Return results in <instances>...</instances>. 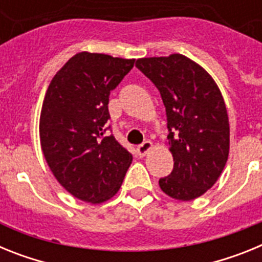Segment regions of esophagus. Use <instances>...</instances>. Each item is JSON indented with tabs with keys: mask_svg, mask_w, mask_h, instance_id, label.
I'll return each instance as SVG.
<instances>
[{
	"mask_svg": "<svg viewBox=\"0 0 262 262\" xmlns=\"http://www.w3.org/2000/svg\"><path fill=\"white\" fill-rule=\"evenodd\" d=\"M152 148V142H149V140H145L144 143H142L140 145H138L136 147V154H138V156H144L145 154H147L149 149Z\"/></svg>",
	"mask_w": 262,
	"mask_h": 262,
	"instance_id": "obj_1",
	"label": "esophagus"
}]
</instances>
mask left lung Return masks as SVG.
Instances as JSON below:
<instances>
[{"label":"left lung","instance_id":"left-lung-1","mask_svg":"<svg viewBox=\"0 0 262 262\" xmlns=\"http://www.w3.org/2000/svg\"><path fill=\"white\" fill-rule=\"evenodd\" d=\"M154 82L166 113L173 170L161 190L180 201L202 195L216 182L230 152V123L221 90L198 64L174 53L136 60Z\"/></svg>","mask_w":262,"mask_h":262}]
</instances>
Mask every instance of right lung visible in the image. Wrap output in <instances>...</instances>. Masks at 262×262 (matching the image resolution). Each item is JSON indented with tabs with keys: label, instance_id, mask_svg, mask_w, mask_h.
<instances>
[{
	"label": "right lung",
	"instance_id": "1",
	"mask_svg": "<svg viewBox=\"0 0 262 262\" xmlns=\"http://www.w3.org/2000/svg\"><path fill=\"white\" fill-rule=\"evenodd\" d=\"M134 62L80 52L57 72L46 93L39 124L41 151L60 185L85 202L114 195L133 161L106 131L108 96Z\"/></svg>",
	"mask_w": 262,
	"mask_h": 262
}]
</instances>
